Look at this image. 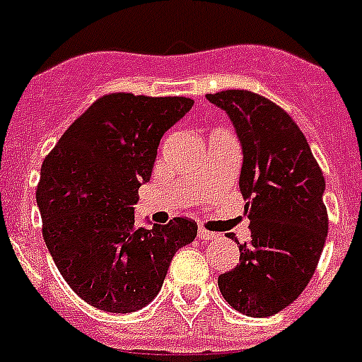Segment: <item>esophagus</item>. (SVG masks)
<instances>
[{
    "label": "esophagus",
    "instance_id": "obj_1",
    "mask_svg": "<svg viewBox=\"0 0 362 362\" xmlns=\"http://www.w3.org/2000/svg\"><path fill=\"white\" fill-rule=\"evenodd\" d=\"M197 237L201 238V240H214L218 235H216V233H212V231H206V229H203V227H199Z\"/></svg>",
    "mask_w": 362,
    "mask_h": 362
}]
</instances>
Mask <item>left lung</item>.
<instances>
[{
  "label": "left lung",
  "instance_id": "obj_1",
  "mask_svg": "<svg viewBox=\"0 0 362 362\" xmlns=\"http://www.w3.org/2000/svg\"><path fill=\"white\" fill-rule=\"evenodd\" d=\"M206 99L226 110L240 141L238 187L252 233L218 287L240 314L274 315L308 286L325 246V178L303 131L278 105L246 90Z\"/></svg>",
  "mask_w": 362,
  "mask_h": 362
}]
</instances>
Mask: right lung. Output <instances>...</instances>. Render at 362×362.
Returning <instances> with one entry per match:
<instances>
[{"instance_id":"right-lung-1","label":"right lung","mask_w":362,"mask_h":362,"mask_svg":"<svg viewBox=\"0 0 362 362\" xmlns=\"http://www.w3.org/2000/svg\"><path fill=\"white\" fill-rule=\"evenodd\" d=\"M192 107L187 98L105 95L42 163L35 193L42 238L64 280L95 308H144L175 253L197 237V223L186 218L135 226L139 187L152 176L159 141Z\"/></svg>"}]
</instances>
